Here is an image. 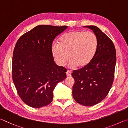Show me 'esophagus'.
<instances>
[{"label":"esophagus","mask_w":128,"mask_h":128,"mask_svg":"<svg viewBox=\"0 0 128 128\" xmlns=\"http://www.w3.org/2000/svg\"><path fill=\"white\" fill-rule=\"evenodd\" d=\"M66 75H67V76H71V72L70 71L68 70L66 72Z\"/></svg>","instance_id":"obj_1"}]
</instances>
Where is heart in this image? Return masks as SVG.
I'll return each instance as SVG.
<instances>
[{
  "instance_id": "b5f03b06",
  "label": "heart",
  "mask_w": 128,
  "mask_h": 128,
  "mask_svg": "<svg viewBox=\"0 0 128 128\" xmlns=\"http://www.w3.org/2000/svg\"><path fill=\"white\" fill-rule=\"evenodd\" d=\"M59 43L53 42L51 51L59 66H64L68 58L71 68H83L90 64L98 48V39L90 31L73 30L64 33L59 38Z\"/></svg>"
}]
</instances>
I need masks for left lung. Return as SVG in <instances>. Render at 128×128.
Here are the masks:
<instances>
[{
  "mask_svg": "<svg viewBox=\"0 0 128 128\" xmlns=\"http://www.w3.org/2000/svg\"><path fill=\"white\" fill-rule=\"evenodd\" d=\"M84 27L95 34L98 48L88 66L72 73L75 80L72 96L78 104L92 106L101 102L111 88L116 62V49L112 40L97 26Z\"/></svg>",
  "mask_w": 128,
  "mask_h": 128,
  "instance_id": "8db88e82",
  "label": "left lung"
}]
</instances>
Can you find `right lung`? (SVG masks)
Listing matches in <instances>:
<instances>
[{
	"label": "right lung",
	"instance_id": "add662e5",
	"mask_svg": "<svg viewBox=\"0 0 128 128\" xmlns=\"http://www.w3.org/2000/svg\"><path fill=\"white\" fill-rule=\"evenodd\" d=\"M66 28L67 26L39 25L17 40L13 53L12 79L20 98L29 106L48 105L56 85L66 79L67 69L56 64L51 46Z\"/></svg>",
	"mask_w": 128,
	"mask_h": 128
}]
</instances>
